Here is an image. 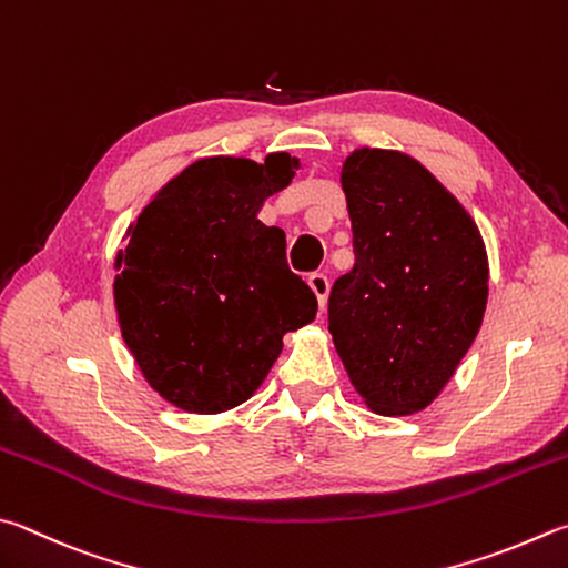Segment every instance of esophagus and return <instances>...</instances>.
<instances>
[{"mask_svg":"<svg viewBox=\"0 0 568 568\" xmlns=\"http://www.w3.org/2000/svg\"><path fill=\"white\" fill-rule=\"evenodd\" d=\"M307 283H311L313 293H315V297H317L320 311H325L327 295H329V281H327V275H325V273H313L311 277H307Z\"/></svg>","mask_w":568,"mask_h":568,"instance_id":"34e87169","label":"esophagus"}]
</instances>
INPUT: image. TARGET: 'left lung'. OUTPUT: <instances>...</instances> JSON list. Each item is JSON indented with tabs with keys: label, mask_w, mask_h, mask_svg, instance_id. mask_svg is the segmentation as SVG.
I'll return each instance as SVG.
<instances>
[{
	"label": "left lung",
	"mask_w": 568,
	"mask_h": 568,
	"mask_svg": "<svg viewBox=\"0 0 568 568\" xmlns=\"http://www.w3.org/2000/svg\"><path fill=\"white\" fill-rule=\"evenodd\" d=\"M339 183L355 265L329 291V335L369 409L415 415L479 333L487 248L467 209L407 153L355 149Z\"/></svg>",
	"instance_id": "8db88e82"
}]
</instances>
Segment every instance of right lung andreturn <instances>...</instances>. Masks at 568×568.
<instances>
[{
  "label": "right lung",
  "instance_id": "right-lung-1",
  "mask_svg": "<svg viewBox=\"0 0 568 568\" xmlns=\"http://www.w3.org/2000/svg\"><path fill=\"white\" fill-rule=\"evenodd\" d=\"M301 161L211 156L191 163L129 225L113 303L146 383L195 415L239 407L263 385L283 335L317 301L285 261V233L257 219Z\"/></svg>",
  "mask_w": 568,
  "mask_h": 568
}]
</instances>
